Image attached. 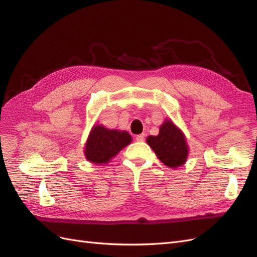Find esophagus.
<instances>
[{"label":"esophagus","instance_id":"esophagus-1","mask_svg":"<svg viewBox=\"0 0 257 257\" xmlns=\"http://www.w3.org/2000/svg\"><path fill=\"white\" fill-rule=\"evenodd\" d=\"M145 136H146V135H145L144 133L137 135V136H136V141H137V142H144V141H145Z\"/></svg>","mask_w":257,"mask_h":257}]
</instances>
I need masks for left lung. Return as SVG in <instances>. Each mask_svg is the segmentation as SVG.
<instances>
[{"mask_svg":"<svg viewBox=\"0 0 257 257\" xmlns=\"http://www.w3.org/2000/svg\"><path fill=\"white\" fill-rule=\"evenodd\" d=\"M147 144L158 155L162 163L170 168L182 166L189 155V146L184 134L172 120H165L160 127L158 136H149Z\"/></svg>","mask_w":257,"mask_h":257,"instance_id":"left-lung-1","label":"left lung"}]
</instances>
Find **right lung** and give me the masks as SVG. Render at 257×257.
<instances>
[{"label": "right lung", "mask_w": 257, "mask_h": 257, "mask_svg": "<svg viewBox=\"0 0 257 257\" xmlns=\"http://www.w3.org/2000/svg\"><path fill=\"white\" fill-rule=\"evenodd\" d=\"M132 137L126 131L108 130L103 125L92 127L85 143L84 155L94 164H105L115 157L124 147L130 145Z\"/></svg>", "instance_id": "right-lung-1"}]
</instances>
